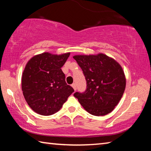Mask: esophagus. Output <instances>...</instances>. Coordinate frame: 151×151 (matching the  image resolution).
Segmentation results:
<instances>
[{"mask_svg":"<svg viewBox=\"0 0 151 151\" xmlns=\"http://www.w3.org/2000/svg\"><path fill=\"white\" fill-rule=\"evenodd\" d=\"M71 86H72V87L74 88V90L75 91H76V85L75 83H73V84H72V85H71Z\"/></svg>","mask_w":151,"mask_h":151,"instance_id":"34e87169","label":"esophagus"}]
</instances>
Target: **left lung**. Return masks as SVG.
<instances>
[{
    "label": "left lung",
    "instance_id": "8db88e82",
    "mask_svg": "<svg viewBox=\"0 0 151 151\" xmlns=\"http://www.w3.org/2000/svg\"><path fill=\"white\" fill-rule=\"evenodd\" d=\"M73 58L83 70L86 89L74 96L89 113L104 116L113 111L126 87V78L119 63L103 53L75 55Z\"/></svg>",
    "mask_w": 151,
    "mask_h": 151
}]
</instances>
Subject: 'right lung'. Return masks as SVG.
I'll list each match as a JSON object with an SVG mask.
<instances>
[{
	"label": "right lung",
	"instance_id": "obj_1",
	"mask_svg": "<svg viewBox=\"0 0 151 151\" xmlns=\"http://www.w3.org/2000/svg\"><path fill=\"white\" fill-rule=\"evenodd\" d=\"M69 56L70 52L59 55L43 52L28 61L22 73V91L27 103L37 113L55 114L74 92L61 70Z\"/></svg>",
	"mask_w": 151,
	"mask_h": 151
}]
</instances>
